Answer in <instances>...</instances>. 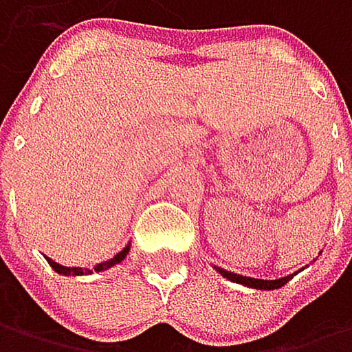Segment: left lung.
Returning <instances> with one entry per match:
<instances>
[{"label": "left lung", "instance_id": "1", "mask_svg": "<svg viewBox=\"0 0 352 352\" xmlns=\"http://www.w3.org/2000/svg\"><path fill=\"white\" fill-rule=\"evenodd\" d=\"M223 277H227L229 281H236V283H242V285H249V287H257V290H275V287H281L287 283L290 277H283V279H251V277H242V275H236V272H227V270H219Z\"/></svg>", "mask_w": 352, "mask_h": 352}]
</instances>
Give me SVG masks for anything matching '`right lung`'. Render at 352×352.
I'll use <instances>...</instances> for the list:
<instances>
[{
	"instance_id": "1",
	"label": "right lung",
	"mask_w": 352,
	"mask_h": 352,
	"mask_svg": "<svg viewBox=\"0 0 352 352\" xmlns=\"http://www.w3.org/2000/svg\"><path fill=\"white\" fill-rule=\"evenodd\" d=\"M127 251H129V247H125L121 253H116L112 259H108V262L97 264V266H95V270H105V268H110V266L118 264V262H121V259H125ZM47 262H49V266H52V268L58 272V275H84V270H82V268H69V266H60V264H56L54 259H49V257H47Z\"/></svg>"
}]
</instances>
